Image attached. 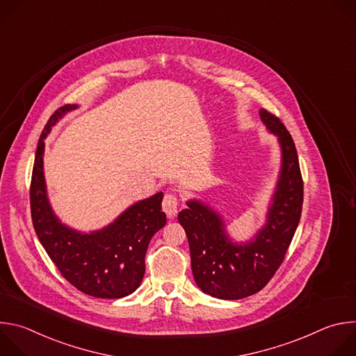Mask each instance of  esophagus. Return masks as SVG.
I'll return each instance as SVG.
<instances>
[{
	"label": "esophagus",
	"instance_id": "obj_1",
	"mask_svg": "<svg viewBox=\"0 0 356 356\" xmlns=\"http://www.w3.org/2000/svg\"><path fill=\"white\" fill-rule=\"evenodd\" d=\"M162 207L163 211L166 213V216L169 218H173L177 214V209H179V200L173 193H166L162 201Z\"/></svg>",
	"mask_w": 356,
	"mask_h": 356
}]
</instances>
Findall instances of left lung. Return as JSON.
Listing matches in <instances>:
<instances>
[{"label": "left lung", "instance_id": "8db88e82", "mask_svg": "<svg viewBox=\"0 0 356 356\" xmlns=\"http://www.w3.org/2000/svg\"><path fill=\"white\" fill-rule=\"evenodd\" d=\"M261 121L277 138L280 170L262 228L245 242H235L222 216L207 202L190 198L177 216L184 228L195 284L221 300H239L262 290L282 265L297 229L302 180L291 135L280 120L259 110Z\"/></svg>", "mask_w": 356, "mask_h": 356}]
</instances>
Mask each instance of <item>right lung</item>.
<instances>
[{
	"label": "right lung",
	"mask_w": 356,
	"mask_h": 356,
	"mask_svg": "<svg viewBox=\"0 0 356 356\" xmlns=\"http://www.w3.org/2000/svg\"><path fill=\"white\" fill-rule=\"evenodd\" d=\"M77 108V104H69L55 111L39 138L31 183L32 222L49 258L70 284L92 297L121 298L139 287L145 275L147 245L166 225L163 193L134 202L101 229L83 232L65 224L47 197L44 139L67 113Z\"/></svg>",
	"instance_id": "right-lung-1"
}]
</instances>
